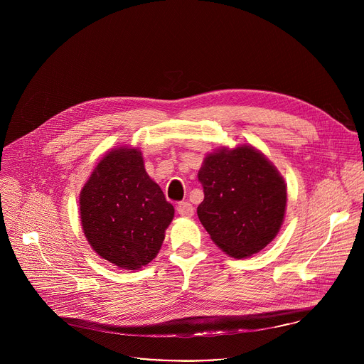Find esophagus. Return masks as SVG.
Masks as SVG:
<instances>
[{"mask_svg": "<svg viewBox=\"0 0 364 364\" xmlns=\"http://www.w3.org/2000/svg\"><path fill=\"white\" fill-rule=\"evenodd\" d=\"M177 213L183 218H191L194 215V209L188 201H183L177 205Z\"/></svg>", "mask_w": 364, "mask_h": 364, "instance_id": "obj_1", "label": "esophagus"}]
</instances>
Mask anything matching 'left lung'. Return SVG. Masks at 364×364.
I'll list each match as a JSON object with an SVG mask.
<instances>
[{"label":"left lung","instance_id":"8db88e82","mask_svg":"<svg viewBox=\"0 0 364 364\" xmlns=\"http://www.w3.org/2000/svg\"><path fill=\"white\" fill-rule=\"evenodd\" d=\"M204 200L197 216L212 240L235 259L261 252L278 235L287 184L277 167L249 144L222 146L198 170Z\"/></svg>","mask_w":364,"mask_h":364}]
</instances>
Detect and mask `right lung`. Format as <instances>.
Listing matches in <instances>:
<instances>
[{"mask_svg": "<svg viewBox=\"0 0 364 364\" xmlns=\"http://www.w3.org/2000/svg\"><path fill=\"white\" fill-rule=\"evenodd\" d=\"M80 225L90 247L109 264L138 271L159 255L174 218L160 186L134 146L108 151L85 183Z\"/></svg>", "mask_w": 364, "mask_h": 364, "instance_id": "1", "label": "right lung"}]
</instances>
